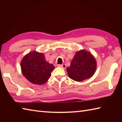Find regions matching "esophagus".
<instances>
[{"label": "esophagus", "mask_w": 122, "mask_h": 122, "mask_svg": "<svg viewBox=\"0 0 122 122\" xmlns=\"http://www.w3.org/2000/svg\"><path fill=\"white\" fill-rule=\"evenodd\" d=\"M59 66L61 67V68H64L65 69L66 68V64H59V65H58Z\"/></svg>", "instance_id": "esophagus-1"}]
</instances>
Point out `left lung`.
<instances>
[{"instance_id":"1","label":"left lung","mask_w":122,"mask_h":122,"mask_svg":"<svg viewBox=\"0 0 122 122\" xmlns=\"http://www.w3.org/2000/svg\"><path fill=\"white\" fill-rule=\"evenodd\" d=\"M96 69L97 61L94 57L89 51L81 50L76 52L66 71L70 78L81 82L92 77Z\"/></svg>"}]
</instances>
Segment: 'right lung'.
<instances>
[{"label":"right lung","mask_w":122,"mask_h":122,"mask_svg":"<svg viewBox=\"0 0 122 122\" xmlns=\"http://www.w3.org/2000/svg\"><path fill=\"white\" fill-rule=\"evenodd\" d=\"M22 73L33 84L42 85L48 81L54 69L53 64L46 61L44 54L31 51L26 54L20 63Z\"/></svg>","instance_id":"add662e5"}]
</instances>
